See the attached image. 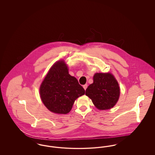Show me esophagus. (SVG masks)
<instances>
[{
    "instance_id": "1",
    "label": "esophagus",
    "mask_w": 155,
    "mask_h": 155,
    "mask_svg": "<svg viewBox=\"0 0 155 155\" xmlns=\"http://www.w3.org/2000/svg\"><path fill=\"white\" fill-rule=\"evenodd\" d=\"M87 87H88V85H87V84H85V85H83V88H84L85 90H86V89H87Z\"/></svg>"
}]
</instances>
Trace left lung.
<instances>
[{
  "instance_id": "8db88e82",
  "label": "left lung",
  "mask_w": 155,
  "mask_h": 155,
  "mask_svg": "<svg viewBox=\"0 0 155 155\" xmlns=\"http://www.w3.org/2000/svg\"><path fill=\"white\" fill-rule=\"evenodd\" d=\"M85 95L91 99L98 109H110L118 101L120 87L110 73H96L94 82L86 89Z\"/></svg>"
}]
</instances>
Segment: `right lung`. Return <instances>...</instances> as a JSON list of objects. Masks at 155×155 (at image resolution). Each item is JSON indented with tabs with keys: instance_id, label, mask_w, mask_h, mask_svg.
I'll list each match as a JSON object with an SVG mask.
<instances>
[{
	"instance_id": "1",
	"label": "right lung",
	"mask_w": 155,
	"mask_h": 155,
	"mask_svg": "<svg viewBox=\"0 0 155 155\" xmlns=\"http://www.w3.org/2000/svg\"><path fill=\"white\" fill-rule=\"evenodd\" d=\"M39 90L45 106L58 114L68 113L71 110L75 100L85 94V90L78 80L68 74L63 61H59L53 65Z\"/></svg>"
}]
</instances>
